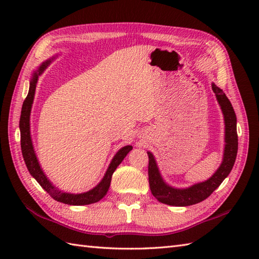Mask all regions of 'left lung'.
<instances>
[{
  "label": "left lung",
  "mask_w": 259,
  "mask_h": 259,
  "mask_svg": "<svg viewBox=\"0 0 259 259\" xmlns=\"http://www.w3.org/2000/svg\"><path fill=\"white\" fill-rule=\"evenodd\" d=\"M212 90L222 107L225 124H226V135H225L226 136V138H225L226 146H225L223 163L218 168L217 171L213 174L212 177L209 178L207 181L194 185L186 189H176L164 184L160 174H159L155 158H153L151 152H148V157H149L148 176H149L151 194L159 201L166 203V205L184 207L195 205V203L205 200L206 198L210 196L221 186L224 179L227 177L234 167L238 150L237 124H236L237 123V119H236L232 103L228 100L225 92L214 84H212Z\"/></svg>",
  "instance_id": "left-lung-1"
}]
</instances>
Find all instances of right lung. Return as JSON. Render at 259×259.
I'll list each match as a JSON object with an SVG mask.
<instances>
[{"label": "right lung", "mask_w": 259, "mask_h": 259, "mask_svg": "<svg viewBox=\"0 0 259 259\" xmlns=\"http://www.w3.org/2000/svg\"><path fill=\"white\" fill-rule=\"evenodd\" d=\"M46 65L43 64L40 68V74L43 69H45ZM37 82V73H34V76L30 83V89L29 93L25 98L23 102V106H22V111H21V118H20V131H21V149H22V155H23L25 164L29 170L31 176L35 178L40 186L45 189L49 195H50L54 200L67 203V205H74V206H80V205H89V203H95L106 196L107 191L110 187V183H111V177L114 170L117 169L119 164L122 162L124 157L128 155V152L133 149L131 146H125L117 152V155L114 156L112 159L111 163L107 170L106 175H104L103 179L101 183L99 184L95 188L84 192V194H67V192H63L61 190L57 189L56 187L52 186L50 181L48 180L46 175L43 174L42 169L40 168V164L37 162L36 156L33 150L32 146V140H31V135H30V113H31V108L33 103V99H34V92H35V87Z\"/></svg>", "instance_id": "right-lung-1"}]
</instances>
